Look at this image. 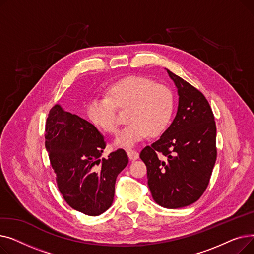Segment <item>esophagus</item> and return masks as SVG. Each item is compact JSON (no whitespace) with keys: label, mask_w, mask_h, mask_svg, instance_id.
Instances as JSON below:
<instances>
[{"label":"esophagus","mask_w":254,"mask_h":254,"mask_svg":"<svg viewBox=\"0 0 254 254\" xmlns=\"http://www.w3.org/2000/svg\"><path fill=\"white\" fill-rule=\"evenodd\" d=\"M127 155H128L130 161H136V159L139 158V153H138V151H136V150L127 149Z\"/></svg>","instance_id":"esophagus-1"}]
</instances>
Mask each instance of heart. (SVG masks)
<instances>
[{
    "label": "heart",
    "mask_w": 254,
    "mask_h": 254,
    "mask_svg": "<svg viewBox=\"0 0 254 254\" xmlns=\"http://www.w3.org/2000/svg\"><path fill=\"white\" fill-rule=\"evenodd\" d=\"M107 96H93L87 105L91 122L107 132H114L117 127L116 107L128 108L127 122L114 139L120 147H131L148 138L150 132L158 135L166 129L174 109V97L171 89L156 84L153 80L130 76L112 84Z\"/></svg>",
    "instance_id": "b5f03b06"
}]
</instances>
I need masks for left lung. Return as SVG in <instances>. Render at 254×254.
I'll list each match as a JSON object with an SVG mask.
<instances>
[{
    "instance_id": "8db88e82",
    "label": "left lung",
    "mask_w": 254,
    "mask_h": 254,
    "mask_svg": "<svg viewBox=\"0 0 254 254\" xmlns=\"http://www.w3.org/2000/svg\"><path fill=\"white\" fill-rule=\"evenodd\" d=\"M178 92V108L171 126L140 157L147 167L148 186L159 206L191 205L209 184L216 162V125L203 93L167 69Z\"/></svg>"
}]
</instances>
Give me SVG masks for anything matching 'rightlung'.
Here are the masks:
<instances>
[{
    "instance_id": "1",
    "label": "right lung",
    "mask_w": 254,
    "mask_h": 254,
    "mask_svg": "<svg viewBox=\"0 0 254 254\" xmlns=\"http://www.w3.org/2000/svg\"><path fill=\"white\" fill-rule=\"evenodd\" d=\"M45 147L58 188L73 209L98 216L111 207L116 178L128 163L124 149L101 158L106 147L104 136L87 120L59 104L46 120Z\"/></svg>"
}]
</instances>
